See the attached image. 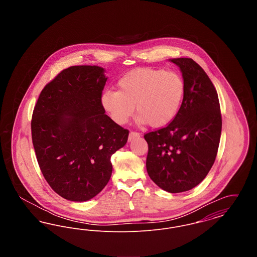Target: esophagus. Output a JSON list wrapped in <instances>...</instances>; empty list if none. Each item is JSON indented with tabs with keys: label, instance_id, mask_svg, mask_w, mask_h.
<instances>
[{
	"label": "esophagus",
	"instance_id": "esophagus-1",
	"mask_svg": "<svg viewBox=\"0 0 257 257\" xmlns=\"http://www.w3.org/2000/svg\"><path fill=\"white\" fill-rule=\"evenodd\" d=\"M139 137H140V134H139V133L134 132V131H131V132H130V134H129V138H128V140L131 142L132 140H134L135 138H139Z\"/></svg>",
	"mask_w": 257,
	"mask_h": 257
}]
</instances>
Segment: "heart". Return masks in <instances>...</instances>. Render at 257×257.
<instances>
[{"label": "heart", "mask_w": 257, "mask_h": 257, "mask_svg": "<svg viewBox=\"0 0 257 257\" xmlns=\"http://www.w3.org/2000/svg\"><path fill=\"white\" fill-rule=\"evenodd\" d=\"M117 87L118 91H105L101 97L104 110L117 124L127 122L135 107L141 122L166 126L177 115L185 94L180 74L147 67L125 74Z\"/></svg>", "instance_id": "obj_1"}]
</instances>
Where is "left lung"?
I'll return each mask as SVG.
<instances>
[{
  "instance_id": "left-lung-1",
  "label": "left lung",
  "mask_w": 257,
  "mask_h": 257,
  "mask_svg": "<svg viewBox=\"0 0 257 257\" xmlns=\"http://www.w3.org/2000/svg\"><path fill=\"white\" fill-rule=\"evenodd\" d=\"M182 73L181 108L168 126L145 135L147 173L161 189L182 193L211 170L218 152L221 114L217 90L205 71L189 58L171 59Z\"/></svg>"
}]
</instances>
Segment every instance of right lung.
Masks as SVG:
<instances>
[{"label":"right lung","mask_w":257,"mask_h":257,"mask_svg":"<svg viewBox=\"0 0 257 257\" xmlns=\"http://www.w3.org/2000/svg\"><path fill=\"white\" fill-rule=\"evenodd\" d=\"M96 65L71 66L42 89L32 118L37 162L50 187L71 201H86L110 180L111 155L129 131L114 122L101 103L107 82Z\"/></svg>","instance_id":"obj_1"}]
</instances>
